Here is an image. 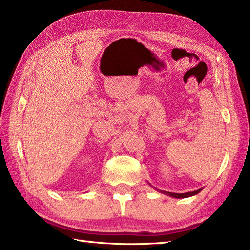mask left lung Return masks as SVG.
Returning <instances> with one entry per match:
<instances>
[{"instance_id":"obj_1","label":"left lung","mask_w":250,"mask_h":250,"mask_svg":"<svg viewBox=\"0 0 250 250\" xmlns=\"http://www.w3.org/2000/svg\"><path fill=\"white\" fill-rule=\"evenodd\" d=\"M201 189H197V191H194V192H188V193H171V192H163L167 194V195H170L172 197H176V198H184V197H188V196H192V195H195V194L200 193Z\"/></svg>"}]
</instances>
